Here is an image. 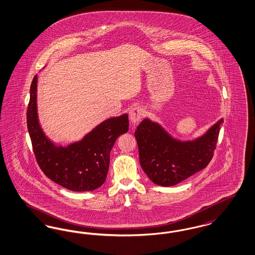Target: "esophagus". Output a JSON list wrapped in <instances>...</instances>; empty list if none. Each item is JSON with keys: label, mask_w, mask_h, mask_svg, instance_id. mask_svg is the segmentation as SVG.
I'll return each instance as SVG.
<instances>
[{"label": "esophagus", "mask_w": 255, "mask_h": 255, "mask_svg": "<svg viewBox=\"0 0 255 255\" xmlns=\"http://www.w3.org/2000/svg\"><path fill=\"white\" fill-rule=\"evenodd\" d=\"M143 116V109L141 107H133L129 112V119L132 124L138 123Z\"/></svg>", "instance_id": "esophagus-1"}]
</instances>
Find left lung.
I'll return each mask as SVG.
<instances>
[{
	"label": "left lung",
	"mask_w": 255,
	"mask_h": 255,
	"mask_svg": "<svg viewBox=\"0 0 255 255\" xmlns=\"http://www.w3.org/2000/svg\"><path fill=\"white\" fill-rule=\"evenodd\" d=\"M222 123L219 120L194 140L181 141L160 124L144 119L134 132L144 173L153 183L170 187L203 170L213 158Z\"/></svg>",
	"instance_id": "left-lung-1"
}]
</instances>
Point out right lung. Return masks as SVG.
<instances>
[{"label": "right lung", "instance_id": "obj_1", "mask_svg": "<svg viewBox=\"0 0 255 255\" xmlns=\"http://www.w3.org/2000/svg\"><path fill=\"white\" fill-rule=\"evenodd\" d=\"M37 82L36 75L31 83L26 119L33 152L41 171L52 181L73 192L100 188L106 179L114 144L129 130L128 115L102 122L80 141L67 146L56 145L45 135L39 123Z\"/></svg>", "mask_w": 255, "mask_h": 255}]
</instances>
